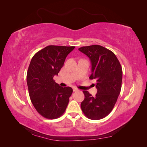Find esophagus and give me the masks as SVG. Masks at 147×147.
<instances>
[{
  "mask_svg": "<svg viewBox=\"0 0 147 147\" xmlns=\"http://www.w3.org/2000/svg\"><path fill=\"white\" fill-rule=\"evenodd\" d=\"M77 91H78V89H77V88H73V91H74V92Z\"/></svg>",
  "mask_w": 147,
  "mask_h": 147,
  "instance_id": "1",
  "label": "esophagus"
}]
</instances>
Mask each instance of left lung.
Segmentation results:
<instances>
[{"label": "left lung", "instance_id": "obj_1", "mask_svg": "<svg viewBox=\"0 0 147 147\" xmlns=\"http://www.w3.org/2000/svg\"><path fill=\"white\" fill-rule=\"evenodd\" d=\"M78 50L86 55L91 63L90 78L95 79L97 94L92 97L83 91L84 99L81 103L83 113L89 119L98 120L112 112L121 91L123 71L114 53L100 45L82 47Z\"/></svg>", "mask_w": 147, "mask_h": 147}]
</instances>
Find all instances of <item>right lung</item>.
<instances>
[{
  "instance_id": "right-lung-1",
  "label": "right lung",
  "mask_w": 147,
  "mask_h": 147,
  "mask_svg": "<svg viewBox=\"0 0 147 147\" xmlns=\"http://www.w3.org/2000/svg\"><path fill=\"white\" fill-rule=\"evenodd\" d=\"M75 47L49 45L35 53L27 72L31 102L42 117L56 119L63 115L72 94V88L62 87L53 80Z\"/></svg>"
}]
</instances>
